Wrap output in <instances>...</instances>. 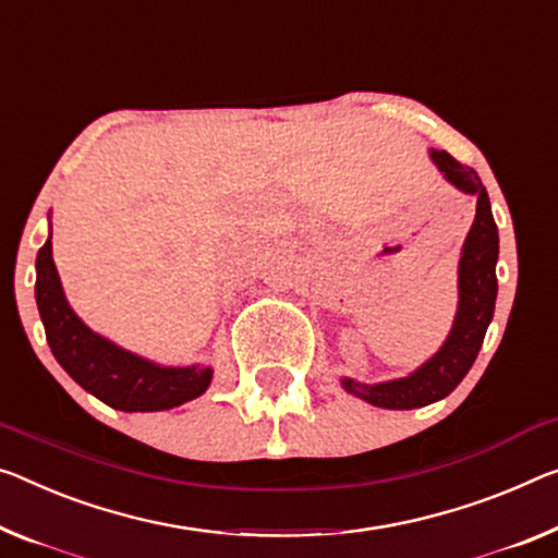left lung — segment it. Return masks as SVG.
Here are the masks:
<instances>
[{
    "mask_svg": "<svg viewBox=\"0 0 558 558\" xmlns=\"http://www.w3.org/2000/svg\"><path fill=\"white\" fill-rule=\"evenodd\" d=\"M428 157L439 167L447 182L476 196V217L459 259V308L441 349L404 379L381 384L341 379V387L349 393L381 409H418L449 397L459 387L484 344V333L494 316L496 289H499L496 287L499 231H496L492 204H488L482 179L474 169L453 159L449 151L432 149Z\"/></svg>",
    "mask_w": 558,
    "mask_h": 558,
    "instance_id": "8db88e82",
    "label": "left lung"
}]
</instances>
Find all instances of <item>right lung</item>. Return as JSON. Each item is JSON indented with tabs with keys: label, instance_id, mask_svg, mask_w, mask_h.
<instances>
[{
	"label": "right lung",
	"instance_id": "obj_1",
	"mask_svg": "<svg viewBox=\"0 0 558 558\" xmlns=\"http://www.w3.org/2000/svg\"><path fill=\"white\" fill-rule=\"evenodd\" d=\"M51 354L94 397L119 411H165L207 391L209 366H159L92 331L74 314L51 259V234L37 254L34 284Z\"/></svg>",
	"mask_w": 558,
	"mask_h": 558
}]
</instances>
